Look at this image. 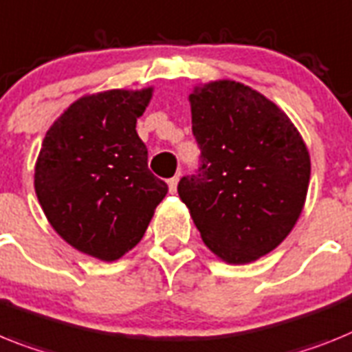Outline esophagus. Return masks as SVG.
<instances>
[{
    "label": "esophagus",
    "instance_id": "obj_1",
    "mask_svg": "<svg viewBox=\"0 0 352 352\" xmlns=\"http://www.w3.org/2000/svg\"><path fill=\"white\" fill-rule=\"evenodd\" d=\"M177 184H179V177H171L170 181H168V188H170V193H175L177 191Z\"/></svg>",
    "mask_w": 352,
    "mask_h": 352
}]
</instances>
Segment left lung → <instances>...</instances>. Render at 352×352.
<instances>
[{"instance_id": "1", "label": "left lung", "mask_w": 352, "mask_h": 352, "mask_svg": "<svg viewBox=\"0 0 352 352\" xmlns=\"http://www.w3.org/2000/svg\"><path fill=\"white\" fill-rule=\"evenodd\" d=\"M200 168L179 182L202 241L229 265L274 250L302 212L311 162L302 135L249 85L217 80L190 94Z\"/></svg>"}]
</instances>
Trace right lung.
I'll use <instances>...</instances> for the list:
<instances>
[{
    "mask_svg": "<svg viewBox=\"0 0 352 352\" xmlns=\"http://www.w3.org/2000/svg\"><path fill=\"white\" fill-rule=\"evenodd\" d=\"M153 87L111 89L73 102L46 132L34 186L44 214L76 250L116 261L143 238L168 193L135 132Z\"/></svg>",
    "mask_w": 352,
    "mask_h": 352,
    "instance_id": "obj_1",
    "label": "right lung"
}]
</instances>
